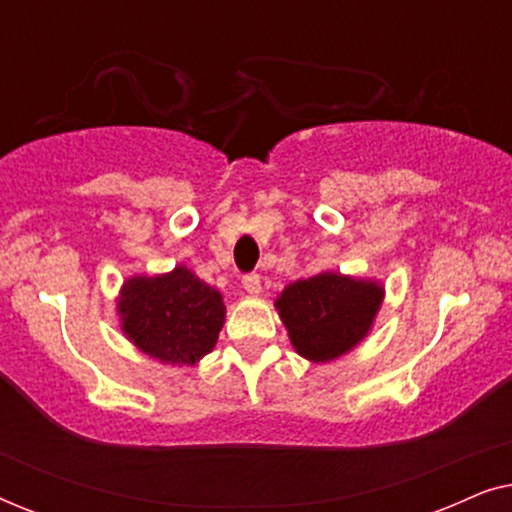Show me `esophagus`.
Returning <instances> with one entry per match:
<instances>
[{
	"mask_svg": "<svg viewBox=\"0 0 512 512\" xmlns=\"http://www.w3.org/2000/svg\"><path fill=\"white\" fill-rule=\"evenodd\" d=\"M242 286H244V291L249 293V296H258V293H261V289H263L261 277L254 275V272H251V275H244Z\"/></svg>",
	"mask_w": 512,
	"mask_h": 512,
	"instance_id": "obj_1",
	"label": "esophagus"
}]
</instances>
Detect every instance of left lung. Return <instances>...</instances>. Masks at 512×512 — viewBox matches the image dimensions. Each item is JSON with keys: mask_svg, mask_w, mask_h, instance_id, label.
<instances>
[{"mask_svg": "<svg viewBox=\"0 0 512 512\" xmlns=\"http://www.w3.org/2000/svg\"><path fill=\"white\" fill-rule=\"evenodd\" d=\"M382 300L384 286L377 279L326 270L284 286L275 310L293 349L307 361L328 363L366 340Z\"/></svg>", "mask_w": 512, "mask_h": 512, "instance_id": "1", "label": "left lung"}]
</instances>
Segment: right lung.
Masks as SVG:
<instances>
[{
  "label": "right lung",
  "instance_id": "right-lung-1",
  "mask_svg": "<svg viewBox=\"0 0 512 512\" xmlns=\"http://www.w3.org/2000/svg\"><path fill=\"white\" fill-rule=\"evenodd\" d=\"M116 312L125 338L167 366H195L212 352L226 321L221 291L186 265L125 279Z\"/></svg>",
  "mask_w": 512,
  "mask_h": 512
}]
</instances>
